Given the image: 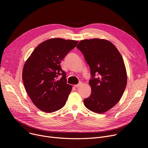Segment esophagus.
Returning a JSON list of instances; mask_svg holds the SVG:
<instances>
[{"label":"esophagus","mask_w":148,"mask_h":148,"mask_svg":"<svg viewBox=\"0 0 148 148\" xmlns=\"http://www.w3.org/2000/svg\"><path fill=\"white\" fill-rule=\"evenodd\" d=\"M82 84V83L80 82V83H79L78 84H75V85H74V86L75 87V88H79V87H80L81 85Z\"/></svg>","instance_id":"1"}]
</instances>
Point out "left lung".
I'll use <instances>...</instances> for the list:
<instances>
[{"label":"left lung","instance_id":"8db88e82","mask_svg":"<svg viewBox=\"0 0 148 148\" xmlns=\"http://www.w3.org/2000/svg\"><path fill=\"white\" fill-rule=\"evenodd\" d=\"M77 48L83 53L92 75V94L83 100L84 104L93 112H106L119 102L127 86L123 58L114 45L104 39L82 40Z\"/></svg>","mask_w":148,"mask_h":148}]
</instances>
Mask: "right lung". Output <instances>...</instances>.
<instances>
[{
    "mask_svg": "<svg viewBox=\"0 0 148 148\" xmlns=\"http://www.w3.org/2000/svg\"><path fill=\"white\" fill-rule=\"evenodd\" d=\"M79 41L51 38L39 44L26 61L22 78L35 106L45 113L56 112L66 103L72 86L67 84L60 61ZM59 75L62 77L59 80Z\"/></svg>",
    "mask_w": 148,
    "mask_h": 148,
    "instance_id": "1",
    "label": "right lung"
}]
</instances>
